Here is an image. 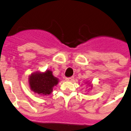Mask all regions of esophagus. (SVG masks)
<instances>
[{"label": "esophagus", "mask_w": 131, "mask_h": 131, "mask_svg": "<svg viewBox=\"0 0 131 131\" xmlns=\"http://www.w3.org/2000/svg\"><path fill=\"white\" fill-rule=\"evenodd\" d=\"M73 79H74L73 77H68V78H66V81H72Z\"/></svg>", "instance_id": "1"}]
</instances>
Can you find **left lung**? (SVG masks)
I'll use <instances>...</instances> for the list:
<instances>
[{"instance_id": "obj_1", "label": "left lung", "mask_w": 131, "mask_h": 131, "mask_svg": "<svg viewBox=\"0 0 131 131\" xmlns=\"http://www.w3.org/2000/svg\"><path fill=\"white\" fill-rule=\"evenodd\" d=\"M86 83H87V84H89V86H91V89L92 87V84H91V83H88V82H86Z\"/></svg>"}]
</instances>
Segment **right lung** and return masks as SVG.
<instances>
[{"label": "right lung", "instance_id": "1", "mask_svg": "<svg viewBox=\"0 0 131 131\" xmlns=\"http://www.w3.org/2000/svg\"><path fill=\"white\" fill-rule=\"evenodd\" d=\"M58 83V78L54 77L52 71L50 69H47L44 72L36 71L32 73L28 78L31 91L40 96L50 94L53 91V88Z\"/></svg>", "mask_w": 131, "mask_h": 131}]
</instances>
